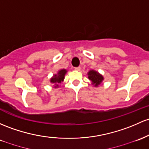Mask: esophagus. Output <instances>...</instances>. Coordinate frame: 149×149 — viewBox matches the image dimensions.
<instances>
[{"label":"esophagus","mask_w":149,"mask_h":149,"mask_svg":"<svg viewBox=\"0 0 149 149\" xmlns=\"http://www.w3.org/2000/svg\"><path fill=\"white\" fill-rule=\"evenodd\" d=\"M75 70H76V71H80V70H81V67H76V68H75Z\"/></svg>","instance_id":"esophagus-1"}]
</instances>
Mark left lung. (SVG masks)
Here are the masks:
<instances>
[{"instance_id":"left-lung-1","label":"left lung","mask_w":149,"mask_h":149,"mask_svg":"<svg viewBox=\"0 0 149 149\" xmlns=\"http://www.w3.org/2000/svg\"><path fill=\"white\" fill-rule=\"evenodd\" d=\"M88 78L93 82V84L95 85V86H98L100 84L101 82L103 81V77L101 76L100 73H97L95 71H90L88 72Z\"/></svg>"}]
</instances>
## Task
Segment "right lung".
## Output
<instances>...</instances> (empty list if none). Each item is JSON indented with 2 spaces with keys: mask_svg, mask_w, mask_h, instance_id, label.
<instances>
[{
  "mask_svg": "<svg viewBox=\"0 0 149 149\" xmlns=\"http://www.w3.org/2000/svg\"><path fill=\"white\" fill-rule=\"evenodd\" d=\"M66 70L62 69L61 71H58V74L54 75V77L52 78V79H51V82L52 83H55V85H56L55 88L58 87V84L61 83L62 81H63V79H64V76L65 74H66Z\"/></svg>",
  "mask_w": 149,
  "mask_h": 149,
  "instance_id": "right-lung-1",
  "label": "right lung"
}]
</instances>
